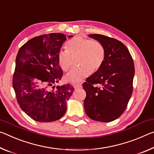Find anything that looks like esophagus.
Listing matches in <instances>:
<instances>
[{
    "label": "esophagus",
    "mask_w": 154,
    "mask_h": 154,
    "mask_svg": "<svg viewBox=\"0 0 154 154\" xmlns=\"http://www.w3.org/2000/svg\"><path fill=\"white\" fill-rule=\"evenodd\" d=\"M82 87L81 84H76V85H74V87L75 89H78V88H80Z\"/></svg>",
    "instance_id": "34e87169"
}]
</instances>
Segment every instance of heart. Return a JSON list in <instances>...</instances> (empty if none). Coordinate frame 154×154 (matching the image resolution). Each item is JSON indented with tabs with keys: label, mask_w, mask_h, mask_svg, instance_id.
Returning a JSON list of instances; mask_svg holds the SVG:
<instances>
[{
	"label": "heart",
	"mask_w": 154,
	"mask_h": 154,
	"mask_svg": "<svg viewBox=\"0 0 154 154\" xmlns=\"http://www.w3.org/2000/svg\"><path fill=\"white\" fill-rule=\"evenodd\" d=\"M67 50H60L58 54V63L63 71L71 68L74 60L79 67L72 69L65 80L75 84L82 81L90 74L99 70L104 63L106 50L98 41L78 36L70 39L66 44Z\"/></svg>",
	"instance_id": "1"
}]
</instances>
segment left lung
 Masks as SVG:
<instances>
[{"instance_id":"left-lung-1","label":"left lung","mask_w":154,"mask_h":154,"mask_svg":"<svg viewBox=\"0 0 154 154\" xmlns=\"http://www.w3.org/2000/svg\"><path fill=\"white\" fill-rule=\"evenodd\" d=\"M89 37L102 43L106 57L100 69L82 85L87 94L85 110L93 120L110 122L123 114L132 95L134 62L127 47L119 40L98 34ZM97 84L101 87L95 86Z\"/></svg>"}]
</instances>
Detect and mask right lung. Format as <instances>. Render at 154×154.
Instances as JSON below:
<instances>
[{
	"label": "right lung",
	"mask_w": 154,
	"mask_h": 154,
	"mask_svg": "<svg viewBox=\"0 0 154 154\" xmlns=\"http://www.w3.org/2000/svg\"><path fill=\"white\" fill-rule=\"evenodd\" d=\"M66 39L63 33L40 35L25 43L17 52L13 87L21 109L36 122L60 119L74 91L69 84L54 85L63 74L58 54Z\"/></svg>",
	"instance_id": "add662e5"
}]
</instances>
